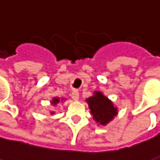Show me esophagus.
I'll return each instance as SVG.
<instances>
[{
	"instance_id": "34e87169",
	"label": "esophagus",
	"mask_w": 160,
	"mask_h": 160,
	"mask_svg": "<svg viewBox=\"0 0 160 160\" xmlns=\"http://www.w3.org/2000/svg\"><path fill=\"white\" fill-rule=\"evenodd\" d=\"M71 97L74 101H78V98H79V95H78V90H74L72 93H71Z\"/></svg>"
}]
</instances>
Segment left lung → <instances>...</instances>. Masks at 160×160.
Listing matches in <instances>:
<instances>
[{
    "label": "left lung",
    "mask_w": 160,
    "mask_h": 160,
    "mask_svg": "<svg viewBox=\"0 0 160 160\" xmlns=\"http://www.w3.org/2000/svg\"><path fill=\"white\" fill-rule=\"evenodd\" d=\"M93 119L102 126L108 125L118 113V109L112 102L102 93L95 91L94 95L86 100Z\"/></svg>",
    "instance_id": "1"
}]
</instances>
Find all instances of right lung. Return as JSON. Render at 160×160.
I'll use <instances>...</instances> for the list:
<instances>
[{"instance_id":"1","label":"right lung","mask_w":160,"mask_h":160,"mask_svg":"<svg viewBox=\"0 0 160 160\" xmlns=\"http://www.w3.org/2000/svg\"><path fill=\"white\" fill-rule=\"evenodd\" d=\"M61 101H63V99H61ZM60 102V100H59V98H52V100L51 101V103L52 104V106H57V104L58 103ZM54 112H51V114H53Z\"/></svg>"}]
</instances>
